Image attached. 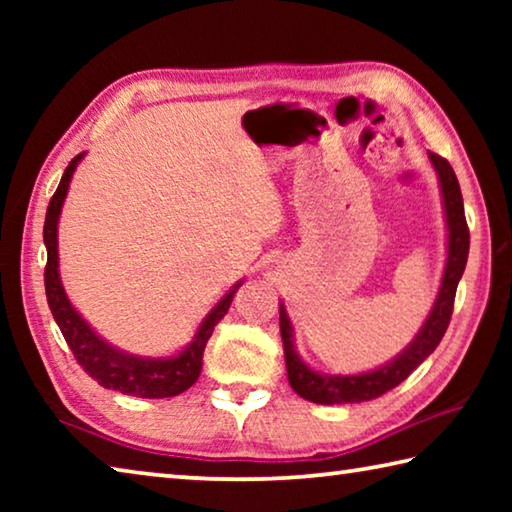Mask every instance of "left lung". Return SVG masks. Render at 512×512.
<instances>
[{"label":"left lung","instance_id":"1","mask_svg":"<svg viewBox=\"0 0 512 512\" xmlns=\"http://www.w3.org/2000/svg\"><path fill=\"white\" fill-rule=\"evenodd\" d=\"M429 160L433 169H436L440 196H443V212L447 225V259L438 296L433 300L427 320L418 329V334L413 336V341L397 357L386 361L384 366L359 372V375H325V372L314 370L300 359L296 350V336H293V325L287 309H284V302H280V332L284 343V359H287L289 384L305 400L314 404H352L375 400V397L388 393L397 384H402L438 348V343L443 341L449 318H452L458 280L463 277L467 253H470V230H467L465 223L463 196L452 164L436 153H429Z\"/></svg>","mask_w":512,"mask_h":512}]
</instances>
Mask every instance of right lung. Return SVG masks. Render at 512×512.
Wrapping results in <instances>:
<instances>
[{"label":"right lung","instance_id":"add662e5","mask_svg":"<svg viewBox=\"0 0 512 512\" xmlns=\"http://www.w3.org/2000/svg\"><path fill=\"white\" fill-rule=\"evenodd\" d=\"M83 158L85 151L67 164L56 194L49 201L45 230H42L47 246L45 289L51 314H54L56 325L63 332L76 361L103 388H110V391H119L124 395L146 397V400H162V397L185 393L189 386H194L198 375H201L205 345L210 341L216 323L228 314L230 302L235 298L237 289L244 284V280H239L235 287L207 311L201 325L196 327L192 341L180 352L171 354V357H140V354H131L108 343L99 332H94V327H90L88 320L69 302L58 271V221L69 192V183H72L74 171Z\"/></svg>","mask_w":512,"mask_h":512}]
</instances>
